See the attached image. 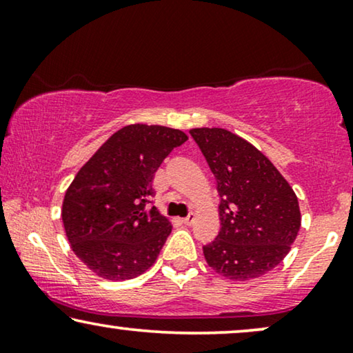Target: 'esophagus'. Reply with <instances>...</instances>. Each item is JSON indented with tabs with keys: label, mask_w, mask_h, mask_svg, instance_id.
Returning <instances> with one entry per match:
<instances>
[{
	"label": "esophagus",
	"mask_w": 353,
	"mask_h": 353,
	"mask_svg": "<svg viewBox=\"0 0 353 353\" xmlns=\"http://www.w3.org/2000/svg\"><path fill=\"white\" fill-rule=\"evenodd\" d=\"M194 220H196V215L194 214H190L188 216H185V219H183V223H185V225H192V223H194Z\"/></svg>",
	"instance_id": "34e87169"
}]
</instances>
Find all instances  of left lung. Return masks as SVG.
<instances>
[{
    "mask_svg": "<svg viewBox=\"0 0 353 353\" xmlns=\"http://www.w3.org/2000/svg\"><path fill=\"white\" fill-rule=\"evenodd\" d=\"M220 194V233L204 245L209 267L248 281L286 257L301 228L296 192L257 148L225 128H192Z\"/></svg>",
    "mask_w": 353,
    "mask_h": 353,
    "instance_id": "obj_1",
    "label": "left lung"
}]
</instances>
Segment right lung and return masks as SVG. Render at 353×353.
Segmentation results:
<instances>
[{"label": "right lung", "instance_id": "right-lung-1", "mask_svg": "<svg viewBox=\"0 0 353 353\" xmlns=\"http://www.w3.org/2000/svg\"><path fill=\"white\" fill-rule=\"evenodd\" d=\"M186 139L181 130L127 125L75 175L62 202V223L72 250L98 276L125 281L156 262L172 225L149 207L154 173Z\"/></svg>", "mask_w": 353, "mask_h": 353}]
</instances>
